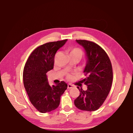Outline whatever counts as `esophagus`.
Listing matches in <instances>:
<instances>
[{
	"label": "esophagus",
	"mask_w": 133,
	"mask_h": 133,
	"mask_svg": "<svg viewBox=\"0 0 133 133\" xmlns=\"http://www.w3.org/2000/svg\"><path fill=\"white\" fill-rule=\"evenodd\" d=\"M73 87V85L71 84H67V89H71Z\"/></svg>",
	"instance_id": "obj_1"
}]
</instances>
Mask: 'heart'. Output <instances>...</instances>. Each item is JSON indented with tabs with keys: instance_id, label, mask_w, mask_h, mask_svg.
<instances>
[{
	"instance_id": "1",
	"label": "heart",
	"mask_w": 133,
	"mask_h": 133,
	"mask_svg": "<svg viewBox=\"0 0 133 133\" xmlns=\"http://www.w3.org/2000/svg\"><path fill=\"white\" fill-rule=\"evenodd\" d=\"M69 55L70 57H74L78 59L79 60H80L84 55V52L79 47H74L72 49H69L68 50ZM72 76L70 74H68L67 76V78L68 79H71Z\"/></svg>"
}]
</instances>
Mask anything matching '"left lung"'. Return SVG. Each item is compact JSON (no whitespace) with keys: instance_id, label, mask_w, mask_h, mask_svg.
Returning <instances> with one entry per match:
<instances>
[{"instance_id":"obj_1","label":"left lung","mask_w":133,"mask_h":133,"mask_svg":"<svg viewBox=\"0 0 133 133\" xmlns=\"http://www.w3.org/2000/svg\"><path fill=\"white\" fill-rule=\"evenodd\" d=\"M85 49L87 62L81 81L87 86L86 91L79 87L80 94L74 100L75 106L83 111L98 110L106 100L111 89L113 72L110 59L102 48L94 42L76 40Z\"/></svg>"}]
</instances>
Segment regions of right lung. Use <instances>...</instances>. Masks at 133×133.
<instances>
[{
    "label": "right lung",
    "instance_id": "1",
    "mask_svg": "<svg viewBox=\"0 0 133 133\" xmlns=\"http://www.w3.org/2000/svg\"><path fill=\"white\" fill-rule=\"evenodd\" d=\"M66 41L64 39L39 46L31 53L25 64L23 73L24 88L31 103L42 113L58 108L61 95L67 88L64 81L56 86H50L46 74L54 68L56 51Z\"/></svg>",
    "mask_w": 133,
    "mask_h": 133
}]
</instances>
